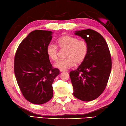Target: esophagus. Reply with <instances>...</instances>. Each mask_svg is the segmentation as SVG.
<instances>
[{
  "instance_id": "obj_1",
  "label": "esophagus",
  "mask_w": 126,
  "mask_h": 126,
  "mask_svg": "<svg viewBox=\"0 0 126 126\" xmlns=\"http://www.w3.org/2000/svg\"><path fill=\"white\" fill-rule=\"evenodd\" d=\"M60 71L61 72H65V71H67L66 70H62V69H61V70H60Z\"/></svg>"
}]
</instances>
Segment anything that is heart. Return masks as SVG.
<instances>
[{
  "label": "heart",
  "mask_w": 126,
  "mask_h": 126,
  "mask_svg": "<svg viewBox=\"0 0 126 126\" xmlns=\"http://www.w3.org/2000/svg\"><path fill=\"white\" fill-rule=\"evenodd\" d=\"M58 47L61 50H66V59L59 60L54 64L56 68L65 70L73 66L75 64L82 63L86 59L88 52V43L83 39L72 35H64L59 38L57 42ZM47 54L51 60L56 61L59 58V50L57 47L49 44L46 48Z\"/></svg>",
  "instance_id": "b5f03b06"
}]
</instances>
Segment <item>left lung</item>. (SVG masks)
Returning <instances> with one entry per match:
<instances>
[{"mask_svg": "<svg viewBox=\"0 0 126 126\" xmlns=\"http://www.w3.org/2000/svg\"><path fill=\"white\" fill-rule=\"evenodd\" d=\"M88 43L86 59L70 76L73 95L89 101L96 99L106 88L111 70V55L107 42L98 32L92 29L75 32Z\"/></svg>", "mask_w": 126, "mask_h": 126, "instance_id": "1", "label": "left lung"}]
</instances>
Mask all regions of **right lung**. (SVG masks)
Returning <instances> with one entry per match:
<instances>
[{"mask_svg": "<svg viewBox=\"0 0 126 126\" xmlns=\"http://www.w3.org/2000/svg\"><path fill=\"white\" fill-rule=\"evenodd\" d=\"M52 34L50 31H32L15 54L16 80L24 97L32 104H43L52 98V84L60 73L59 69L53 67L46 53Z\"/></svg>", "mask_w": 126, "mask_h": 126, "instance_id": "obj_1", "label": "right lung"}]
</instances>
